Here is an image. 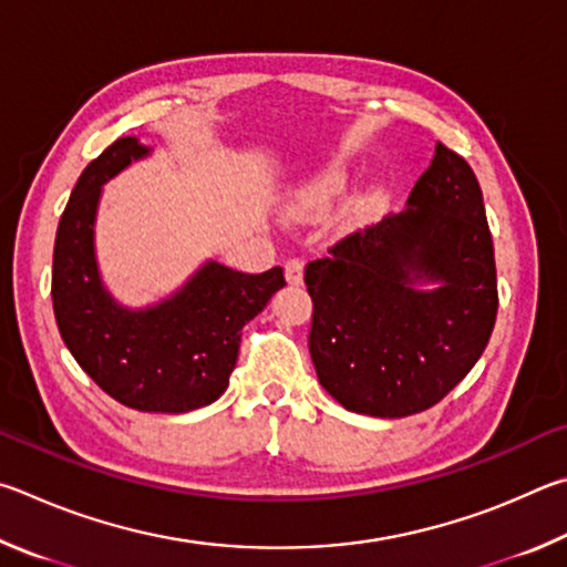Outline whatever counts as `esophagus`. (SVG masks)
Here are the masks:
<instances>
[{
	"label": "esophagus",
	"instance_id": "obj_1",
	"mask_svg": "<svg viewBox=\"0 0 567 567\" xmlns=\"http://www.w3.org/2000/svg\"><path fill=\"white\" fill-rule=\"evenodd\" d=\"M284 271H286V281L299 286L303 281V258H299V256L289 258V261L284 264Z\"/></svg>",
	"mask_w": 567,
	"mask_h": 567
}]
</instances>
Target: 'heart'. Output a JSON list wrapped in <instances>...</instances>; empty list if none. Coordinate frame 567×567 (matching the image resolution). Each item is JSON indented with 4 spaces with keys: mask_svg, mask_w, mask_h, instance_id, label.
I'll return each instance as SVG.
<instances>
[{
    "mask_svg": "<svg viewBox=\"0 0 567 567\" xmlns=\"http://www.w3.org/2000/svg\"><path fill=\"white\" fill-rule=\"evenodd\" d=\"M343 188V174L339 168H326V172L311 176L299 192H296V202L303 208H319L329 204L331 198Z\"/></svg>",
    "mask_w": 567,
    "mask_h": 567,
    "instance_id": "1",
    "label": "heart"
}]
</instances>
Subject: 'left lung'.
Wrapping results in <instances>:
<instances>
[{"label":"left lung","instance_id":"left-lung-1","mask_svg":"<svg viewBox=\"0 0 567 567\" xmlns=\"http://www.w3.org/2000/svg\"><path fill=\"white\" fill-rule=\"evenodd\" d=\"M409 212L359 228L309 261V351L343 409L403 419L443 401L481 359L498 313L481 184L439 142ZM425 277L442 289L415 292Z\"/></svg>","mask_w":567,"mask_h":567}]
</instances>
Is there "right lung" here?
<instances>
[{
  "mask_svg": "<svg viewBox=\"0 0 567 567\" xmlns=\"http://www.w3.org/2000/svg\"><path fill=\"white\" fill-rule=\"evenodd\" d=\"M146 152L134 136H122L79 176L56 228L54 319L76 363L114 401L148 413H186L226 391L241 329L286 278L278 266L241 274L212 261L156 309L116 306L94 261L96 202L106 178Z\"/></svg>",
  "mask_w": 567,
  "mask_h": 567,
  "instance_id": "obj_1",
  "label": "right lung"
}]
</instances>
